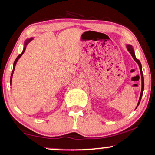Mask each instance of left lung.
I'll use <instances>...</instances> for the list:
<instances>
[{
	"label": "left lung",
	"instance_id": "left-lung-1",
	"mask_svg": "<svg viewBox=\"0 0 155 155\" xmlns=\"http://www.w3.org/2000/svg\"><path fill=\"white\" fill-rule=\"evenodd\" d=\"M127 48L128 51H129V53L131 54L132 57H133V59H134V61H135L138 64L139 68H140V71L141 81H142V88H141V92H140V98H139V101H138V105H137V106H136V108H137V107L138 106V105H139V104H140V102L141 98H142L143 93V90H144V78H143V71H142V66H141V64H140V61H139V60H138V59H136V55H135V52H134V50L133 47H132V45H127Z\"/></svg>",
	"mask_w": 155,
	"mask_h": 155
}]
</instances>
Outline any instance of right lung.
Returning a JSON list of instances; mask_svg holds the SVG:
<instances>
[{"mask_svg": "<svg viewBox=\"0 0 155 155\" xmlns=\"http://www.w3.org/2000/svg\"><path fill=\"white\" fill-rule=\"evenodd\" d=\"M33 39V38H28L27 40H26V41L24 42V49H23V51H22V52L18 56V57H17V59H15V61L14 62V64H13V70L12 71V74H11V77H10V82H12V76H13V73H14V71H15V66H16L17 64V62L18 61V60H19V59L20 57H21L22 54H23L24 51H25V50H26V45H27L28 43H29L31 40H32Z\"/></svg>", "mask_w": 155, "mask_h": 155, "instance_id": "right-lung-1", "label": "right lung"}]
</instances>
